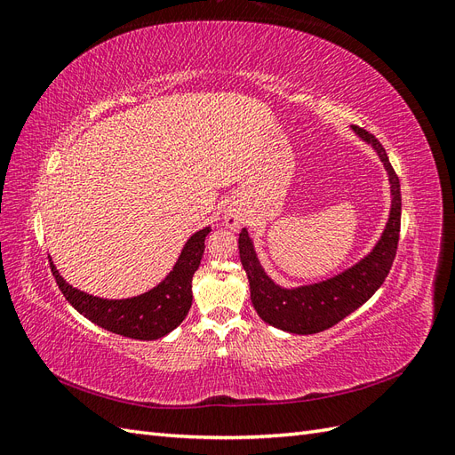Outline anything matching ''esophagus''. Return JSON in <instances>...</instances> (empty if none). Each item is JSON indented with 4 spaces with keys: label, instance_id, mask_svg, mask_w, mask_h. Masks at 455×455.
I'll return each mask as SVG.
<instances>
[{
    "label": "esophagus",
    "instance_id": "1",
    "mask_svg": "<svg viewBox=\"0 0 455 455\" xmlns=\"http://www.w3.org/2000/svg\"><path fill=\"white\" fill-rule=\"evenodd\" d=\"M226 224L229 226V228H239L243 222H241V216L239 214H228L226 216Z\"/></svg>",
    "mask_w": 455,
    "mask_h": 455
}]
</instances>
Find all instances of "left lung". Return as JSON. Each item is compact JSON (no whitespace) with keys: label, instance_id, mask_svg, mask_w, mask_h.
I'll list each match as a JSON object with an SVG mask.
<instances>
[{"label":"left lung","instance_id":"8db88e82","mask_svg":"<svg viewBox=\"0 0 455 455\" xmlns=\"http://www.w3.org/2000/svg\"><path fill=\"white\" fill-rule=\"evenodd\" d=\"M363 140L374 146L389 174L391 214L378 244L364 259L332 279L299 288H281L261 269L249 231L239 233V256L251 283V299L261 321L292 334H316L332 328L349 313L368 301L387 277L396 256L401 233V182L391 167L385 148L374 134L353 127Z\"/></svg>","mask_w":455,"mask_h":455}]
</instances>
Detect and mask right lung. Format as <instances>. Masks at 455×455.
Segmentation results:
<instances>
[{
    "label": "right lung",
    "mask_w": 455,
    "mask_h": 455,
    "mask_svg": "<svg viewBox=\"0 0 455 455\" xmlns=\"http://www.w3.org/2000/svg\"><path fill=\"white\" fill-rule=\"evenodd\" d=\"M209 233L211 228H204L196 235H191L169 277L157 284L154 291L136 298L102 299L89 296L68 284L59 275L57 267L52 266V261L51 271L64 298L91 323L132 339H159L186 319L191 299H194L191 279H194V273L201 264L204 237Z\"/></svg>",
    "instance_id": "1"
}]
</instances>
